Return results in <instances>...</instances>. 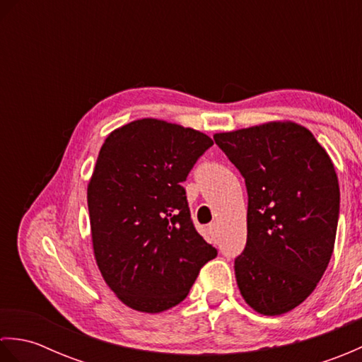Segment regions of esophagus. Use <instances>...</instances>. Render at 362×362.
Wrapping results in <instances>:
<instances>
[{"mask_svg":"<svg viewBox=\"0 0 362 362\" xmlns=\"http://www.w3.org/2000/svg\"><path fill=\"white\" fill-rule=\"evenodd\" d=\"M209 233H210L213 240H216V238L219 236V227H218L216 222H213V224L209 226Z\"/></svg>","mask_w":362,"mask_h":362,"instance_id":"esophagus-1","label":"esophagus"}]
</instances>
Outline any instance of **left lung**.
<instances>
[{
    "instance_id": "8db88e82",
    "label": "left lung",
    "mask_w": 362,
    "mask_h": 362,
    "mask_svg": "<svg viewBox=\"0 0 362 362\" xmlns=\"http://www.w3.org/2000/svg\"><path fill=\"white\" fill-rule=\"evenodd\" d=\"M213 138L249 196L247 243L235 258L241 296L264 316L294 310L317 286L334 249L341 193L333 161L296 122Z\"/></svg>"
}]
</instances>
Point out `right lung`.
<instances>
[{"label":"right lung","mask_w":362,"mask_h":362,"mask_svg":"<svg viewBox=\"0 0 362 362\" xmlns=\"http://www.w3.org/2000/svg\"><path fill=\"white\" fill-rule=\"evenodd\" d=\"M213 140L144 118L105 138L87 201L95 258L122 303L141 313L179 305L218 250L197 233L185 188Z\"/></svg>","instance_id":"1"}]
</instances>
